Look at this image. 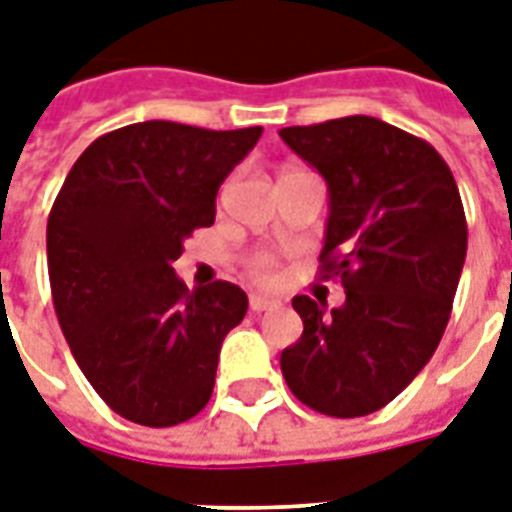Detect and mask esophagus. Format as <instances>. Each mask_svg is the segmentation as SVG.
Instances as JSON below:
<instances>
[{
    "mask_svg": "<svg viewBox=\"0 0 512 512\" xmlns=\"http://www.w3.org/2000/svg\"><path fill=\"white\" fill-rule=\"evenodd\" d=\"M249 308H252L255 314H263V311L279 308V300L265 298V295H249Z\"/></svg>",
    "mask_w": 512,
    "mask_h": 512,
    "instance_id": "34e87169",
    "label": "esophagus"
}]
</instances>
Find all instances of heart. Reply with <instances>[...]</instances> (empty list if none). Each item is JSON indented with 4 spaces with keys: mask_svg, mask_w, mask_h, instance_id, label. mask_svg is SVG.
I'll use <instances>...</instances> for the list:
<instances>
[{
    "mask_svg": "<svg viewBox=\"0 0 512 512\" xmlns=\"http://www.w3.org/2000/svg\"><path fill=\"white\" fill-rule=\"evenodd\" d=\"M247 268L257 282H273L276 279V260L268 252H255L247 260Z\"/></svg>",
    "mask_w": 512,
    "mask_h": 512,
    "instance_id": "heart-1",
    "label": "heart"
}]
</instances>
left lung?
I'll return each instance as SVG.
<instances>
[{"label": "left lung", "mask_w": 512, "mask_h": 512, "mask_svg": "<svg viewBox=\"0 0 512 512\" xmlns=\"http://www.w3.org/2000/svg\"><path fill=\"white\" fill-rule=\"evenodd\" d=\"M325 177L330 217L319 273L346 303L292 298L303 335L282 351L300 403L357 419L392 403L438 349L451 317L467 220L456 179L419 136L368 115L279 131Z\"/></svg>", "instance_id": "obj_1"}]
</instances>
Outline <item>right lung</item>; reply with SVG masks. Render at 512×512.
Returning <instances> with one entry per match:
<instances>
[{"label": "right lung", "mask_w": 512, "mask_h": 512, "mask_svg": "<svg viewBox=\"0 0 512 512\" xmlns=\"http://www.w3.org/2000/svg\"><path fill=\"white\" fill-rule=\"evenodd\" d=\"M263 128L147 120L99 136L48 217V273L74 360L123 419L174 427L204 411L225 335L247 314L230 282L187 290L171 263L214 222L222 179Z\"/></svg>", "instance_id": "obj_1"}]
</instances>
